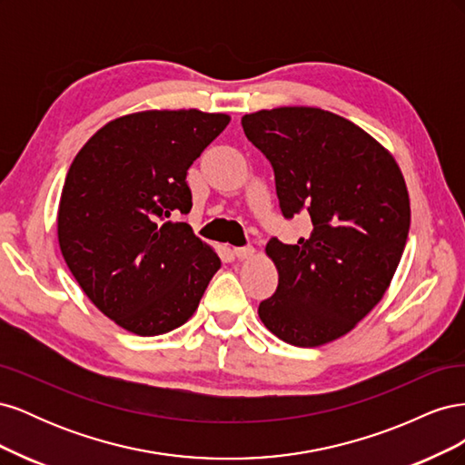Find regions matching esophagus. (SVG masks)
<instances>
[{
  "mask_svg": "<svg viewBox=\"0 0 465 465\" xmlns=\"http://www.w3.org/2000/svg\"><path fill=\"white\" fill-rule=\"evenodd\" d=\"M232 252H234V256L238 260H248V258H252V256L256 254V250L252 248V246H241V248H234Z\"/></svg>",
  "mask_w": 465,
  "mask_h": 465,
  "instance_id": "obj_1",
  "label": "esophagus"
}]
</instances>
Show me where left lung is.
<instances>
[{
  "label": "left lung",
  "mask_w": 465,
  "mask_h": 465,
  "mask_svg": "<svg viewBox=\"0 0 465 465\" xmlns=\"http://www.w3.org/2000/svg\"><path fill=\"white\" fill-rule=\"evenodd\" d=\"M272 163L281 213L306 211L312 232L265 246L277 291L260 302L263 326L297 347L330 343L384 297L410 232L405 180L391 154L359 125L328 110L283 106L242 118Z\"/></svg>",
  "instance_id": "1"
}]
</instances>
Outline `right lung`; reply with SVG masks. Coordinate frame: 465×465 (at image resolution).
Returning <instances> with one entry per match:
<instances>
[{
  "mask_svg": "<svg viewBox=\"0 0 465 465\" xmlns=\"http://www.w3.org/2000/svg\"><path fill=\"white\" fill-rule=\"evenodd\" d=\"M227 114L147 110L108 122L77 153L62 190V256L91 302L120 328L161 335L195 312L221 260L184 221L188 168Z\"/></svg>",
  "mask_w": 465,
  "mask_h": 465,
  "instance_id": "add662e5",
  "label": "right lung"
}]
</instances>
